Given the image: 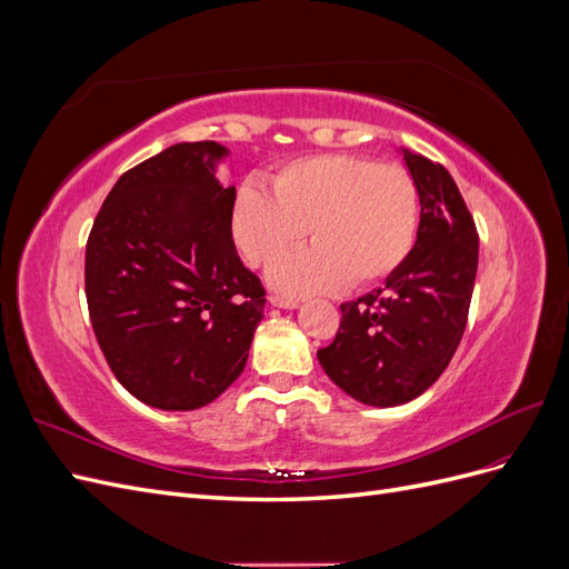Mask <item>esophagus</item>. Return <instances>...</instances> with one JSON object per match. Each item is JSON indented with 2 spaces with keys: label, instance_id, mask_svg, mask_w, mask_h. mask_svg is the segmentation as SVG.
<instances>
[{
  "label": "esophagus",
  "instance_id": "34e87169",
  "mask_svg": "<svg viewBox=\"0 0 569 569\" xmlns=\"http://www.w3.org/2000/svg\"><path fill=\"white\" fill-rule=\"evenodd\" d=\"M268 301H270V306H274V308H287V311H295V308H299V301H297V299H284V297H270Z\"/></svg>",
  "mask_w": 569,
  "mask_h": 569
}]
</instances>
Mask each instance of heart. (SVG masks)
I'll use <instances>...</instances> for the list:
<instances>
[{"label": "heart", "instance_id": "b5f03b06", "mask_svg": "<svg viewBox=\"0 0 569 569\" xmlns=\"http://www.w3.org/2000/svg\"><path fill=\"white\" fill-rule=\"evenodd\" d=\"M234 192L230 228L249 266L274 263L268 280L289 297L325 295L343 284L370 287L399 268L416 242L418 192L396 163L356 153H320L284 163L270 180Z\"/></svg>", "mask_w": 569, "mask_h": 569}]
</instances>
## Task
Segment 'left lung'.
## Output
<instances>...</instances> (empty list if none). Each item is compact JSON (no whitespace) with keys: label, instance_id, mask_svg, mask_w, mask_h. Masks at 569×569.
<instances>
[{"label":"left lung","instance_id":"1","mask_svg":"<svg viewBox=\"0 0 569 569\" xmlns=\"http://www.w3.org/2000/svg\"><path fill=\"white\" fill-rule=\"evenodd\" d=\"M420 197V226L385 287L341 303L335 341L318 351L327 377L351 399L391 408L418 399L449 366L468 322L479 239L443 166L399 147Z\"/></svg>","mask_w":569,"mask_h":569}]
</instances>
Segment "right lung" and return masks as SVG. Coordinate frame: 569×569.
Returning <instances> with one entry per match:
<instances>
[{
    "mask_svg": "<svg viewBox=\"0 0 569 569\" xmlns=\"http://www.w3.org/2000/svg\"><path fill=\"white\" fill-rule=\"evenodd\" d=\"M230 149L180 142L118 178L84 251V295L116 380L159 410H197L242 375L263 287L232 242Z\"/></svg>",
    "mask_w": 569,
    "mask_h": 569,
    "instance_id": "1",
    "label": "right lung"
}]
</instances>
